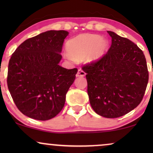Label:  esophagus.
Segmentation results:
<instances>
[{
  "label": "esophagus",
  "instance_id": "1",
  "mask_svg": "<svg viewBox=\"0 0 153 153\" xmlns=\"http://www.w3.org/2000/svg\"><path fill=\"white\" fill-rule=\"evenodd\" d=\"M85 75V72H84V71L81 70V69H79L78 72H77V74H76V76H84Z\"/></svg>",
  "mask_w": 153,
  "mask_h": 153
}]
</instances>
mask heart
I'll list each match as a JSON object with an SVG mask.
<instances>
[{
	"mask_svg": "<svg viewBox=\"0 0 153 153\" xmlns=\"http://www.w3.org/2000/svg\"><path fill=\"white\" fill-rule=\"evenodd\" d=\"M108 42L100 35L85 34L79 35L67 42L68 53L64 54L65 58L74 61L85 58L88 62L101 58L106 53Z\"/></svg>",
	"mask_w": 153,
	"mask_h": 153,
	"instance_id": "b5f03b06",
	"label": "heart"
}]
</instances>
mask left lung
Wrapping results in <instances>:
<instances>
[{
    "label": "left lung",
    "instance_id": "left-lung-1",
    "mask_svg": "<svg viewBox=\"0 0 153 153\" xmlns=\"http://www.w3.org/2000/svg\"><path fill=\"white\" fill-rule=\"evenodd\" d=\"M111 45L96 61L83 66L93 109L105 118L123 116L143 100L148 82L143 52L129 39L107 31Z\"/></svg>",
    "mask_w": 153,
    "mask_h": 153
}]
</instances>
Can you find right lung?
<instances>
[{
  "instance_id": "add662e5",
  "label": "right lung",
  "mask_w": 153,
  "mask_h": 153,
  "mask_svg": "<svg viewBox=\"0 0 153 153\" xmlns=\"http://www.w3.org/2000/svg\"><path fill=\"white\" fill-rule=\"evenodd\" d=\"M65 30H49L17 47L8 65L7 87L18 109L29 118L47 120L59 114L74 82L76 68H62Z\"/></svg>"
}]
</instances>
